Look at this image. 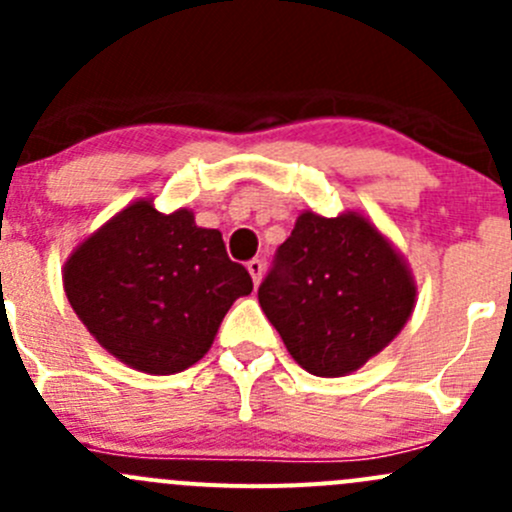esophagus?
<instances>
[{"mask_svg": "<svg viewBox=\"0 0 512 512\" xmlns=\"http://www.w3.org/2000/svg\"><path fill=\"white\" fill-rule=\"evenodd\" d=\"M247 272H250L252 282H255V287H257V285H260V280H262V272H265V262L257 260V257H255V260L247 262Z\"/></svg>", "mask_w": 512, "mask_h": 512, "instance_id": "obj_1", "label": "esophagus"}]
</instances>
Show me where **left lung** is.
Masks as SVG:
<instances>
[{"mask_svg":"<svg viewBox=\"0 0 512 512\" xmlns=\"http://www.w3.org/2000/svg\"><path fill=\"white\" fill-rule=\"evenodd\" d=\"M287 352L314 376H344L409 322L416 282L404 257L364 215L304 210L257 289Z\"/></svg>","mask_w":512,"mask_h":512,"instance_id":"1","label":"left lung"}]
</instances>
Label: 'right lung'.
<instances>
[{
  "mask_svg": "<svg viewBox=\"0 0 512 512\" xmlns=\"http://www.w3.org/2000/svg\"><path fill=\"white\" fill-rule=\"evenodd\" d=\"M64 292L108 354L163 376L208 354L252 277L227 257L220 230L198 227L185 208L158 213L143 198L71 252Z\"/></svg>",
  "mask_w": 512,
  "mask_h": 512,
  "instance_id": "right-lung-1",
  "label": "right lung"
}]
</instances>
